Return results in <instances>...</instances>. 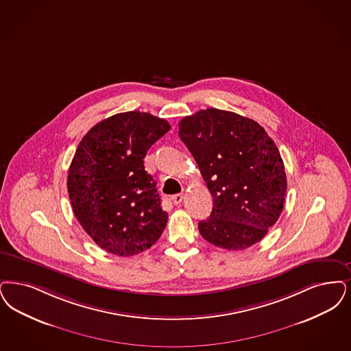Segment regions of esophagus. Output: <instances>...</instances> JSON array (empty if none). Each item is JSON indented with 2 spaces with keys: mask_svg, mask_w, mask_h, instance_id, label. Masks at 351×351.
Here are the masks:
<instances>
[{
  "mask_svg": "<svg viewBox=\"0 0 351 351\" xmlns=\"http://www.w3.org/2000/svg\"><path fill=\"white\" fill-rule=\"evenodd\" d=\"M184 199V195L179 193V195H175V196L171 197V201L173 205H180Z\"/></svg>",
  "mask_w": 351,
  "mask_h": 351,
  "instance_id": "34e87169",
  "label": "esophagus"
}]
</instances>
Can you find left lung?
Returning a JSON list of instances; mask_svg holds the SVG:
<instances>
[{"instance_id": "obj_1", "label": "left lung", "mask_w": 351, "mask_h": 351, "mask_svg": "<svg viewBox=\"0 0 351 351\" xmlns=\"http://www.w3.org/2000/svg\"><path fill=\"white\" fill-rule=\"evenodd\" d=\"M179 136L213 197L210 217L198 223L202 238L228 251L258 243L278 221L287 188L274 141L251 119L217 108L184 117Z\"/></svg>"}]
</instances>
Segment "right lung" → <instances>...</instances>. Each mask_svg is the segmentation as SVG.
Instances as JSON below:
<instances>
[{
	"instance_id": "obj_1",
	"label": "right lung",
	"mask_w": 351,
	"mask_h": 351,
	"mask_svg": "<svg viewBox=\"0 0 351 351\" xmlns=\"http://www.w3.org/2000/svg\"><path fill=\"white\" fill-rule=\"evenodd\" d=\"M150 113H117L93 126L80 142L68 173L75 218L100 248L117 256L149 250L169 214L143 158L169 130Z\"/></svg>"
}]
</instances>
